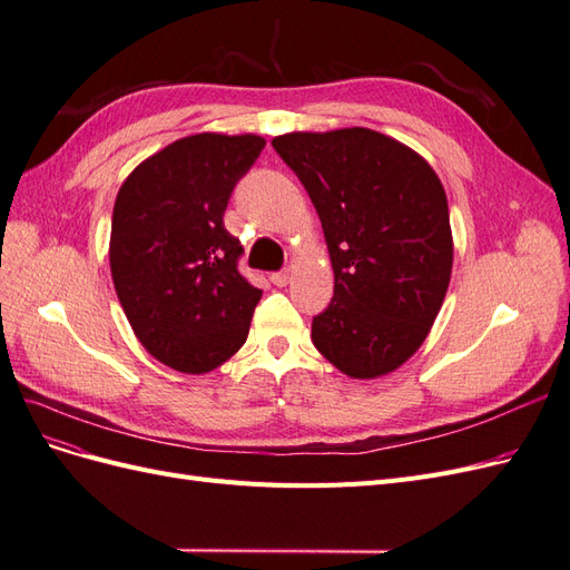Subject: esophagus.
<instances>
[{
    "label": "esophagus",
    "mask_w": 570,
    "mask_h": 570,
    "mask_svg": "<svg viewBox=\"0 0 570 570\" xmlns=\"http://www.w3.org/2000/svg\"><path fill=\"white\" fill-rule=\"evenodd\" d=\"M271 283L278 285V287H285L289 283V271H281V273H273L271 275Z\"/></svg>",
    "instance_id": "esophagus-1"
}]
</instances>
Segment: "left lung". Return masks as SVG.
<instances>
[{
	"instance_id": "1",
	"label": "left lung",
	"mask_w": 570,
	"mask_h": 570,
	"mask_svg": "<svg viewBox=\"0 0 570 570\" xmlns=\"http://www.w3.org/2000/svg\"><path fill=\"white\" fill-rule=\"evenodd\" d=\"M271 145L312 197L335 273L333 302L312 323L316 350L358 381L396 371L428 337L452 278L438 174L371 128L285 132Z\"/></svg>"
}]
</instances>
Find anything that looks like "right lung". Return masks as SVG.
Wrapping results in <instances>:
<instances>
[{"instance_id": "add662e5", "label": "right lung", "mask_w": 570, "mask_h": 570, "mask_svg": "<svg viewBox=\"0 0 570 570\" xmlns=\"http://www.w3.org/2000/svg\"><path fill=\"white\" fill-rule=\"evenodd\" d=\"M264 145L252 132L187 135L135 166L118 189L114 287L135 337L168 368L209 373L247 340L262 289L239 275L243 245L223 214Z\"/></svg>"}]
</instances>
